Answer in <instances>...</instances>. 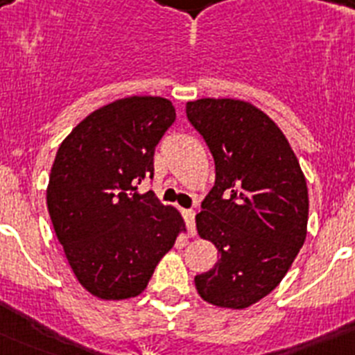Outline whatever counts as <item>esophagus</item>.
Instances as JSON below:
<instances>
[{
    "instance_id": "1",
    "label": "esophagus",
    "mask_w": 355,
    "mask_h": 355,
    "mask_svg": "<svg viewBox=\"0 0 355 355\" xmlns=\"http://www.w3.org/2000/svg\"><path fill=\"white\" fill-rule=\"evenodd\" d=\"M183 216L187 220L188 233H190V236H193L196 234V209H183Z\"/></svg>"
}]
</instances>
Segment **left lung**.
<instances>
[{
	"label": "left lung",
	"instance_id": "1",
	"mask_svg": "<svg viewBox=\"0 0 355 355\" xmlns=\"http://www.w3.org/2000/svg\"><path fill=\"white\" fill-rule=\"evenodd\" d=\"M187 117L215 159V187L196 224L220 259L196 275L213 306L245 309L270 293L304 245L307 184L283 131L240 99L187 103Z\"/></svg>",
	"mask_w": 355,
	"mask_h": 355
}]
</instances>
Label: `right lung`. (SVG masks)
I'll return each mask as SVG.
<instances>
[{"label": "right lung", "mask_w": 355, "mask_h": 355, "mask_svg": "<svg viewBox=\"0 0 355 355\" xmlns=\"http://www.w3.org/2000/svg\"><path fill=\"white\" fill-rule=\"evenodd\" d=\"M168 99L131 96L96 110L62 142L48 209L81 286L105 300L137 297L184 227L174 208L139 184L155 174V149L174 124Z\"/></svg>", "instance_id": "right-lung-1"}]
</instances>
